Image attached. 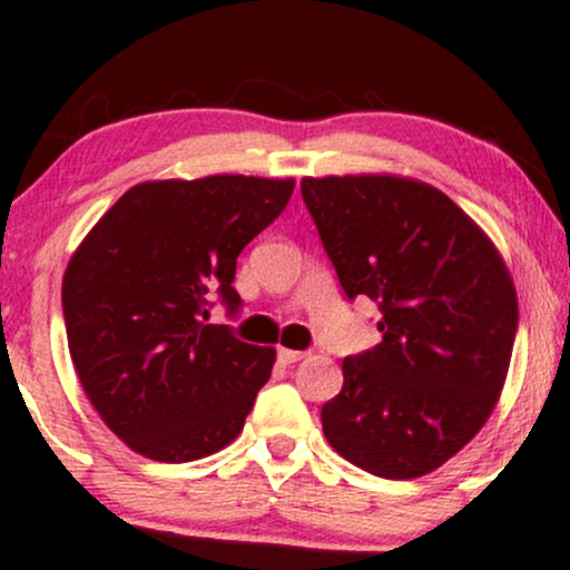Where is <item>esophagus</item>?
<instances>
[{
    "mask_svg": "<svg viewBox=\"0 0 570 570\" xmlns=\"http://www.w3.org/2000/svg\"><path fill=\"white\" fill-rule=\"evenodd\" d=\"M299 358H305V351H292V348H278V362L284 364V367H292V364H297Z\"/></svg>",
    "mask_w": 570,
    "mask_h": 570,
    "instance_id": "34e87169",
    "label": "esophagus"
}]
</instances>
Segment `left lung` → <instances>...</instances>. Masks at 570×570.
I'll use <instances>...</instances> for the list:
<instances>
[{
	"mask_svg": "<svg viewBox=\"0 0 570 570\" xmlns=\"http://www.w3.org/2000/svg\"><path fill=\"white\" fill-rule=\"evenodd\" d=\"M303 200L345 297L381 307L372 351L343 358L322 407L345 461L385 480L442 466L495 407L517 294L488 235L440 189L396 176L303 179Z\"/></svg>",
	"mask_w": 570,
	"mask_h": 570,
	"instance_id": "1",
	"label": "left lung"
}]
</instances>
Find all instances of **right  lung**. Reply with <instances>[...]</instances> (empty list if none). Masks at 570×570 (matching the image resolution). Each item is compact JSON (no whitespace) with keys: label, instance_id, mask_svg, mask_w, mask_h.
<instances>
[{"label":"right lung","instance_id":"obj_1","mask_svg":"<svg viewBox=\"0 0 570 570\" xmlns=\"http://www.w3.org/2000/svg\"><path fill=\"white\" fill-rule=\"evenodd\" d=\"M292 179L144 181L98 219L63 276L71 362L98 415L136 453L206 458L244 429L276 351L206 324L240 313L235 259L292 198Z\"/></svg>","mask_w":570,"mask_h":570}]
</instances>
